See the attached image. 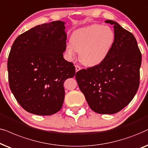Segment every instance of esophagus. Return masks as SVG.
I'll list each match as a JSON object with an SVG mask.
<instances>
[{"mask_svg": "<svg viewBox=\"0 0 148 148\" xmlns=\"http://www.w3.org/2000/svg\"><path fill=\"white\" fill-rule=\"evenodd\" d=\"M75 68H76V72H78V71H79L81 68L79 66H78V65H76L75 66Z\"/></svg>", "mask_w": 148, "mask_h": 148, "instance_id": "34e87169", "label": "esophagus"}]
</instances>
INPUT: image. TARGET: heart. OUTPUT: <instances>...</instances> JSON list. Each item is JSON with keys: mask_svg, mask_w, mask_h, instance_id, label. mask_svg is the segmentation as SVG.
Returning <instances> with one entry per match:
<instances>
[{"mask_svg": "<svg viewBox=\"0 0 148 148\" xmlns=\"http://www.w3.org/2000/svg\"><path fill=\"white\" fill-rule=\"evenodd\" d=\"M115 34L107 25L92 24L76 29L71 35V43L66 45V52L70 59L76 58L80 51V61L88 66L101 63L113 47Z\"/></svg>", "mask_w": 148, "mask_h": 148, "instance_id": "obj_1", "label": "heart"}]
</instances>
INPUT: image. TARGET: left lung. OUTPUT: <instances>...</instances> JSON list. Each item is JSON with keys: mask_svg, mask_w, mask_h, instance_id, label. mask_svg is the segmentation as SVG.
Instances as JSON below:
<instances>
[{"mask_svg": "<svg viewBox=\"0 0 148 148\" xmlns=\"http://www.w3.org/2000/svg\"><path fill=\"white\" fill-rule=\"evenodd\" d=\"M115 40L105 60L99 64L76 72V79L92 111L117 113L135 97L139 86L141 53L132 33L112 20Z\"/></svg>", "mask_w": 148, "mask_h": 148, "instance_id": "obj_1", "label": "left lung"}]
</instances>
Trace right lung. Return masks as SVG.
Instances as JSON below:
<instances>
[{
	"mask_svg": "<svg viewBox=\"0 0 148 148\" xmlns=\"http://www.w3.org/2000/svg\"><path fill=\"white\" fill-rule=\"evenodd\" d=\"M65 23H44L19 35L7 62L9 84L25 111L52 115L62 108L64 82L75 75V67L64 60L67 35Z\"/></svg>",
	"mask_w": 148,
	"mask_h": 148,
	"instance_id": "1",
	"label": "right lung"
}]
</instances>
